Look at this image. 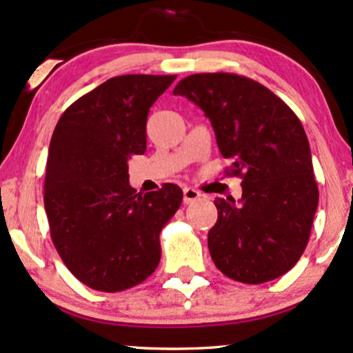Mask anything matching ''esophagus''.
Here are the masks:
<instances>
[{
	"label": "esophagus",
	"instance_id": "obj_1",
	"mask_svg": "<svg viewBox=\"0 0 353 353\" xmlns=\"http://www.w3.org/2000/svg\"><path fill=\"white\" fill-rule=\"evenodd\" d=\"M202 197V194L199 190H195L192 188H185L184 189V203H192L195 201Z\"/></svg>",
	"mask_w": 353,
	"mask_h": 353
}]
</instances>
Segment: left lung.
I'll return each instance as SVG.
<instances>
[{
	"instance_id": "left-lung-1",
	"label": "left lung",
	"mask_w": 353,
	"mask_h": 353,
	"mask_svg": "<svg viewBox=\"0 0 353 353\" xmlns=\"http://www.w3.org/2000/svg\"><path fill=\"white\" fill-rule=\"evenodd\" d=\"M202 108L243 194L214 201L209 252L225 276L261 284L304 253L319 203L311 148L299 118L265 85L236 74H194L174 88Z\"/></svg>"
}]
</instances>
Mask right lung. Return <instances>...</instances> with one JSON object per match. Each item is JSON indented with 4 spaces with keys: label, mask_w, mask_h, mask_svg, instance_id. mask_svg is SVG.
<instances>
[{
    "label": "right lung",
    "mask_w": 353,
    "mask_h": 353,
    "mask_svg": "<svg viewBox=\"0 0 353 353\" xmlns=\"http://www.w3.org/2000/svg\"><path fill=\"white\" fill-rule=\"evenodd\" d=\"M174 80L113 77L55 125L44 182L50 239L70 273L95 291L130 290L159 265V233L181 207L182 190L164 184L136 192L128 161L146 151L148 113Z\"/></svg>",
    "instance_id": "1"
}]
</instances>
